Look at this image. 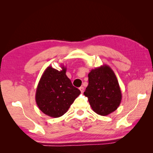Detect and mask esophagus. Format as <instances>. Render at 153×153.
Here are the masks:
<instances>
[{
    "label": "esophagus",
    "instance_id": "1",
    "mask_svg": "<svg viewBox=\"0 0 153 153\" xmlns=\"http://www.w3.org/2000/svg\"><path fill=\"white\" fill-rule=\"evenodd\" d=\"M79 90H80V91H81V92L82 93H83V92H84V87H82V86H81V87H79Z\"/></svg>",
    "mask_w": 153,
    "mask_h": 153
}]
</instances>
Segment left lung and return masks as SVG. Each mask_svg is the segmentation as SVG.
I'll return each instance as SVG.
<instances>
[{
    "instance_id": "left-lung-1",
    "label": "left lung",
    "mask_w": 153,
    "mask_h": 153,
    "mask_svg": "<svg viewBox=\"0 0 153 153\" xmlns=\"http://www.w3.org/2000/svg\"><path fill=\"white\" fill-rule=\"evenodd\" d=\"M84 94L96 113L106 116L119 107L122 99L120 86L111 67L103 65L90 71Z\"/></svg>"
}]
</instances>
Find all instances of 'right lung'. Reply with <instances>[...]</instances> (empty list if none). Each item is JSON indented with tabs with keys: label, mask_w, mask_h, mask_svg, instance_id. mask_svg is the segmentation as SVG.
<instances>
[{
	"label": "right lung",
	"mask_w": 153,
	"mask_h": 153,
	"mask_svg": "<svg viewBox=\"0 0 153 153\" xmlns=\"http://www.w3.org/2000/svg\"><path fill=\"white\" fill-rule=\"evenodd\" d=\"M61 68L59 71L48 66L41 76L36 92L38 108L54 118L63 115L81 93L67 76L66 67L61 65Z\"/></svg>",
	"instance_id": "right-lung-1"
}]
</instances>
